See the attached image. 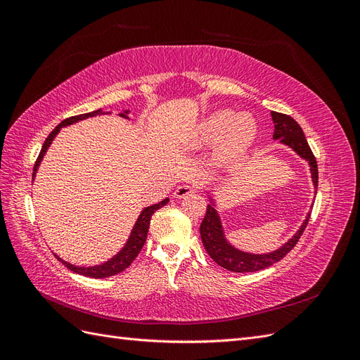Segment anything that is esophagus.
Segmentation results:
<instances>
[{
	"instance_id": "esophagus-1",
	"label": "esophagus",
	"mask_w": 360,
	"mask_h": 360,
	"mask_svg": "<svg viewBox=\"0 0 360 360\" xmlns=\"http://www.w3.org/2000/svg\"><path fill=\"white\" fill-rule=\"evenodd\" d=\"M193 192H195V189L192 186H189V184H181V186H177V189L174 191V197L183 198V197H186V195H191Z\"/></svg>"
}]
</instances>
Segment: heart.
<instances>
[{
	"instance_id": "1",
	"label": "heart",
	"mask_w": 360,
	"mask_h": 360,
	"mask_svg": "<svg viewBox=\"0 0 360 360\" xmlns=\"http://www.w3.org/2000/svg\"><path fill=\"white\" fill-rule=\"evenodd\" d=\"M257 134V123L249 114H236L230 110L214 111L207 115L193 130L192 146H212L222 141L225 155L246 148Z\"/></svg>"
}]
</instances>
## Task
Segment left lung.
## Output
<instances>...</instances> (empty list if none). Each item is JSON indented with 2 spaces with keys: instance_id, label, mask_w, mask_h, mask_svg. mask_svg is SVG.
Instances as JSON below:
<instances>
[{
  "instance_id": "left-lung-1",
  "label": "left lung",
  "mask_w": 360,
  "mask_h": 360,
  "mask_svg": "<svg viewBox=\"0 0 360 360\" xmlns=\"http://www.w3.org/2000/svg\"><path fill=\"white\" fill-rule=\"evenodd\" d=\"M271 118H274V123H275L274 139H279L282 144L288 146L290 148L296 151L300 158L308 160L311 167V177L314 181V188L317 189L319 186L317 160H315V156L308 146V141L303 135L302 127L297 124L296 120L285 114L271 111ZM309 217L311 214L307 216V219H304V222L299 228V231L294 234L284 246L274 250V252L261 254V255L242 252V250L233 248L226 242L219 214H217L213 204L207 205V212L200 226V234H201V240L207 250V254L212 257L214 263H217L226 270L236 271V274H246V271H258V270L274 266L275 263H278V261L284 258L290 250L297 245L300 236L303 234L304 228L308 225Z\"/></svg>"
}]
</instances>
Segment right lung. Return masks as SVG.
<instances>
[{
    "label": "right lung",
    "mask_w": 360,
    "mask_h": 360,
    "mask_svg": "<svg viewBox=\"0 0 360 360\" xmlns=\"http://www.w3.org/2000/svg\"><path fill=\"white\" fill-rule=\"evenodd\" d=\"M129 111H124L123 114H120L122 117H126ZM97 114H102V110H97V111H93V112H89V114H79V115H75V117H69L66 120H63V122L52 130V132L49 134V136L45 139V144H43L40 153H39V158L34 163V169H32V179H34L36 176V171L39 168V163L41 162L43 156H45L48 147L51 146L52 139L56 138V135L60 132V129L63 126H69V124H73L76 122H79V120H84V118H89V117H93V115H97ZM169 200L165 198L163 201L158 202V204H153L147 207V209L143 210V213L139 214L138 221L134 226L132 230V234H130L129 240L126 243V246L120 250V252L111 258L110 261H106V263L101 264V266H94V267H78V266H73L70 263H66V261H63L60 257H57L58 261H61V263L66 266L68 269H70L72 271H75V274H79V275H84V276H89V278H108V276H114L117 274H120V271L126 270L130 264H132V261L138 257V254L141 252V249H143L146 240H147V234H148V228H150V221H151V216H153V213L156 210H159L160 207L165 205Z\"/></svg>",
    "instance_id": "add662e5"
}]
</instances>
